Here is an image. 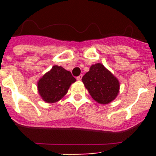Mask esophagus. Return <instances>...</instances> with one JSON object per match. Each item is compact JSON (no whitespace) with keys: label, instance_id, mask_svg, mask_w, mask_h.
<instances>
[{"label":"esophagus","instance_id":"obj_1","mask_svg":"<svg viewBox=\"0 0 156 156\" xmlns=\"http://www.w3.org/2000/svg\"><path fill=\"white\" fill-rule=\"evenodd\" d=\"M82 77H83V75H80L79 76L76 77V80H81V79H82Z\"/></svg>","mask_w":156,"mask_h":156}]
</instances>
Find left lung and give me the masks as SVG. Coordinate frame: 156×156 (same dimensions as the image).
I'll return each instance as SVG.
<instances>
[{
    "label": "left lung",
    "mask_w": 156,
    "mask_h": 156,
    "mask_svg": "<svg viewBox=\"0 0 156 156\" xmlns=\"http://www.w3.org/2000/svg\"><path fill=\"white\" fill-rule=\"evenodd\" d=\"M92 98L101 105L112 102L119 92V81L101 63L92 65L82 78Z\"/></svg>",
    "instance_id": "obj_1"
}]
</instances>
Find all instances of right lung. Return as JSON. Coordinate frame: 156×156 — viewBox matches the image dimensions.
<instances>
[{"instance_id": "add662e5", "label": "right lung", "mask_w": 156, "mask_h": 156, "mask_svg": "<svg viewBox=\"0 0 156 156\" xmlns=\"http://www.w3.org/2000/svg\"><path fill=\"white\" fill-rule=\"evenodd\" d=\"M76 80L62 66H54L37 82L40 96L47 103H55L67 94Z\"/></svg>"}]
</instances>
